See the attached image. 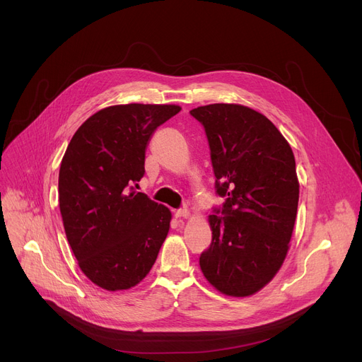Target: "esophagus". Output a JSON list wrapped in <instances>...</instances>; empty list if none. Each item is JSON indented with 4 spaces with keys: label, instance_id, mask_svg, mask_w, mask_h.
Segmentation results:
<instances>
[{
    "label": "esophagus",
    "instance_id": "obj_1",
    "mask_svg": "<svg viewBox=\"0 0 362 362\" xmlns=\"http://www.w3.org/2000/svg\"><path fill=\"white\" fill-rule=\"evenodd\" d=\"M187 216H189V211L186 208L175 211V218H187Z\"/></svg>",
    "mask_w": 362,
    "mask_h": 362
}]
</instances>
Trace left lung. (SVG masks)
I'll use <instances>...</instances> for the list:
<instances>
[{"instance_id":"8db88e82","label":"left lung","mask_w":362,"mask_h":362,"mask_svg":"<svg viewBox=\"0 0 362 362\" xmlns=\"http://www.w3.org/2000/svg\"><path fill=\"white\" fill-rule=\"evenodd\" d=\"M190 115L209 141L215 187L225 197L209 216L212 243L199 265L218 291L249 296L279 271L289 249L299 183L289 143L264 115L240 105Z\"/></svg>"}]
</instances>
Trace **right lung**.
Here are the masks:
<instances>
[{"label":"right lung","instance_id":"add662e5","mask_svg":"<svg viewBox=\"0 0 362 362\" xmlns=\"http://www.w3.org/2000/svg\"><path fill=\"white\" fill-rule=\"evenodd\" d=\"M175 105L110 106L74 133L62 160L59 202L64 230L83 274L97 286L137 285L156 262L172 214L136 192L146 148Z\"/></svg>","mask_w":362,"mask_h":362}]
</instances>
